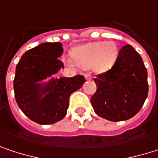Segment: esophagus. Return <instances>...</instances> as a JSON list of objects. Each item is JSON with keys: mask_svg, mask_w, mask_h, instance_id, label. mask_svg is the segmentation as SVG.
<instances>
[{"mask_svg": "<svg viewBox=\"0 0 158 158\" xmlns=\"http://www.w3.org/2000/svg\"><path fill=\"white\" fill-rule=\"evenodd\" d=\"M85 78H86V79H92V77L89 75V74H85Z\"/></svg>", "mask_w": 158, "mask_h": 158, "instance_id": "1", "label": "esophagus"}]
</instances>
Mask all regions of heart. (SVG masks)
<instances>
[{"mask_svg": "<svg viewBox=\"0 0 158 158\" xmlns=\"http://www.w3.org/2000/svg\"><path fill=\"white\" fill-rule=\"evenodd\" d=\"M118 56V48L112 41L94 42L77 48L73 56L80 68L102 73L113 66Z\"/></svg>", "mask_w": 158, "mask_h": 158, "instance_id": "obj_1", "label": "heart"}]
</instances>
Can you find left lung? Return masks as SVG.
I'll use <instances>...</instances> for the list:
<instances>
[{
  "instance_id": "obj_1",
  "label": "left lung",
  "mask_w": 158,
  "mask_h": 158,
  "mask_svg": "<svg viewBox=\"0 0 158 158\" xmlns=\"http://www.w3.org/2000/svg\"><path fill=\"white\" fill-rule=\"evenodd\" d=\"M94 81L97 90L90 99L91 105L97 115L111 122L134 117L148 94L146 68L130 45L119 51L111 69L98 74Z\"/></svg>"
}]
</instances>
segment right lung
Segmentation results:
<instances>
[{
  "mask_svg": "<svg viewBox=\"0 0 158 158\" xmlns=\"http://www.w3.org/2000/svg\"><path fill=\"white\" fill-rule=\"evenodd\" d=\"M63 52L62 44L43 43L26 51L18 62L14 80L15 96L19 108L32 121L39 124H52L62 120L69 108L72 92L86 81L84 76L53 79L44 90L48 92L40 99L38 81L56 74L64 64L58 57Z\"/></svg>",
  "mask_w": 158,
  "mask_h": 158,
  "instance_id": "obj_1",
  "label": "right lung"
}]
</instances>
